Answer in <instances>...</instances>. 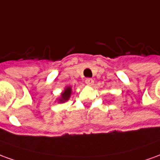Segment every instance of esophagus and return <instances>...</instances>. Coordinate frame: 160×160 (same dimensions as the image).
<instances>
[{
  "label": "esophagus",
  "instance_id": "esophagus-1",
  "mask_svg": "<svg viewBox=\"0 0 160 160\" xmlns=\"http://www.w3.org/2000/svg\"><path fill=\"white\" fill-rule=\"evenodd\" d=\"M85 82H86V84L88 85V86H92V85H93V80L91 79V78H87L86 80H85Z\"/></svg>",
  "mask_w": 160,
  "mask_h": 160
}]
</instances>
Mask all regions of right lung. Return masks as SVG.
Wrapping results in <instances>:
<instances>
[{
	"label": "right lung",
	"instance_id": "obj_1",
	"mask_svg": "<svg viewBox=\"0 0 160 160\" xmlns=\"http://www.w3.org/2000/svg\"><path fill=\"white\" fill-rule=\"evenodd\" d=\"M71 93H72V88H71V87H68L64 91L61 92V98L58 99L59 103H63V102L68 101L70 98V96H71Z\"/></svg>",
	"mask_w": 160,
	"mask_h": 160
}]
</instances>
